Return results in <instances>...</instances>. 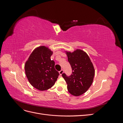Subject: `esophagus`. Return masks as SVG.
Returning a JSON list of instances; mask_svg holds the SVG:
<instances>
[{"instance_id": "1", "label": "esophagus", "mask_w": 123, "mask_h": 123, "mask_svg": "<svg viewBox=\"0 0 123 123\" xmlns=\"http://www.w3.org/2000/svg\"><path fill=\"white\" fill-rule=\"evenodd\" d=\"M63 73H64V70H61L59 72V74H60L61 75H62V74Z\"/></svg>"}]
</instances>
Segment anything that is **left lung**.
I'll list each match as a JSON object with an SVG mask.
<instances>
[{"mask_svg":"<svg viewBox=\"0 0 123 123\" xmlns=\"http://www.w3.org/2000/svg\"><path fill=\"white\" fill-rule=\"evenodd\" d=\"M66 52L72 73L69 76L63 73L62 76L67 84L70 93L80 96L86 92L93 83L95 74L94 67L88 55L84 51L76 49L73 52L67 51Z\"/></svg>","mask_w":123,"mask_h":123,"instance_id":"obj_1","label":"left lung"}]
</instances>
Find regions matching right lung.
Returning <instances> with one entry per match:
<instances>
[{
  "instance_id": "1",
  "label": "right lung",
  "mask_w": 123,
  "mask_h": 123,
  "mask_svg": "<svg viewBox=\"0 0 123 123\" xmlns=\"http://www.w3.org/2000/svg\"><path fill=\"white\" fill-rule=\"evenodd\" d=\"M52 54L49 48L39 46L33 50L25 62V73L29 83L40 91L51 88L58 77L55 62L50 58Z\"/></svg>"
}]
</instances>
